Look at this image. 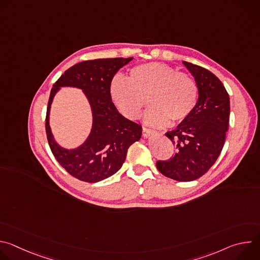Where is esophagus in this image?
Listing matches in <instances>:
<instances>
[{
    "label": "esophagus",
    "mask_w": 260,
    "mask_h": 260,
    "mask_svg": "<svg viewBox=\"0 0 260 260\" xmlns=\"http://www.w3.org/2000/svg\"><path fill=\"white\" fill-rule=\"evenodd\" d=\"M154 134H156L155 131L153 129H149V128H146V127H143V137L144 138H150L151 136H153Z\"/></svg>",
    "instance_id": "34e87169"
}]
</instances>
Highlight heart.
I'll return each instance as SVG.
<instances>
[{"instance_id":"1","label":"heart","mask_w":260,"mask_h":260,"mask_svg":"<svg viewBox=\"0 0 260 260\" xmlns=\"http://www.w3.org/2000/svg\"><path fill=\"white\" fill-rule=\"evenodd\" d=\"M111 101L124 117L137 119L147 99L151 108L145 114V122L165 126L170 120L178 123L186 119L197 103V87L186 74L168 64L149 62L133 68L128 79L116 76L109 86Z\"/></svg>"}]
</instances>
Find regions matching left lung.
<instances>
[{"label":"left lung","mask_w":260,"mask_h":260,"mask_svg":"<svg viewBox=\"0 0 260 260\" xmlns=\"http://www.w3.org/2000/svg\"><path fill=\"white\" fill-rule=\"evenodd\" d=\"M198 87V101L190 115L166 134L175 145L174 156L156 167L176 181H193L206 174L221 153L229 129L231 104L222 82L210 71L183 61Z\"/></svg>","instance_id":"8db88e82"}]
</instances>
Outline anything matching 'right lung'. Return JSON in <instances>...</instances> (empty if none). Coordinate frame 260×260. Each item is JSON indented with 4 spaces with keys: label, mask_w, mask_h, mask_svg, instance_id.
Listing matches in <instances>:
<instances>
[{
    "label": "right lung",
    "mask_w": 260,
    "mask_h": 260,
    "mask_svg": "<svg viewBox=\"0 0 260 260\" xmlns=\"http://www.w3.org/2000/svg\"><path fill=\"white\" fill-rule=\"evenodd\" d=\"M132 60L116 57L79 62L68 69L51 89L45 124L50 149L59 165L81 181L95 183L114 175L121 169L129 146L142 137V126L121 115L109 93L115 74ZM61 87L81 89L92 110L91 133L75 148L60 146L50 127L51 105Z\"/></svg>",
    "instance_id": "1"
}]
</instances>
